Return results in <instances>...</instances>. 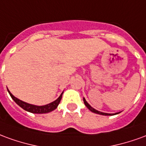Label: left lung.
I'll list each match as a JSON object with an SVG mask.
<instances>
[{"label":"left lung","mask_w":146,"mask_h":146,"mask_svg":"<svg viewBox=\"0 0 146 146\" xmlns=\"http://www.w3.org/2000/svg\"><path fill=\"white\" fill-rule=\"evenodd\" d=\"M84 104H85V106H87V107L88 108L89 110H91L92 112H93V113H98V114H101V115H105V116H112V115H114V114H110V113H102V112H99V111H98V110H95L94 108H92L90 105L87 102V101L85 100V98H84ZM115 114H117V113H115Z\"/></svg>","instance_id":"1"}]
</instances>
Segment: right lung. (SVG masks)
I'll return each mask as SVG.
<instances>
[{
    "label": "right lung",
    "instance_id": "add662e5",
    "mask_svg": "<svg viewBox=\"0 0 146 146\" xmlns=\"http://www.w3.org/2000/svg\"><path fill=\"white\" fill-rule=\"evenodd\" d=\"M9 95H11V97L12 98V99L14 100L16 103H17L20 107H22L23 110H25L26 111H28V112H30L32 113H49L51 111H53L54 110H55L56 108L58 107V106L59 104V102L61 101V98H62V93L61 94V95L58 97V98L55 100V101L52 102L50 104L45 105V106H34V105L28 104L25 102H23L18 99L17 98H15L14 95H12L11 92H9L8 90Z\"/></svg>",
    "mask_w": 146,
    "mask_h": 146
}]
</instances>
